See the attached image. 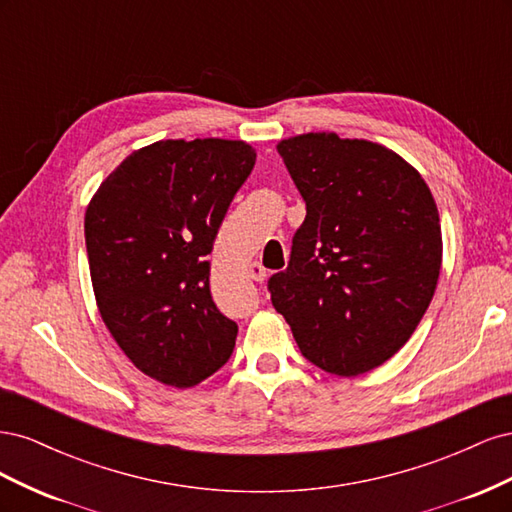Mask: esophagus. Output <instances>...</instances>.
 Wrapping results in <instances>:
<instances>
[{"mask_svg": "<svg viewBox=\"0 0 512 512\" xmlns=\"http://www.w3.org/2000/svg\"><path fill=\"white\" fill-rule=\"evenodd\" d=\"M247 273H250V277L254 282H258V284H262L267 280V271H265V267L260 265V262H250V267H247Z\"/></svg>", "mask_w": 512, "mask_h": 512, "instance_id": "34e87169", "label": "esophagus"}]
</instances>
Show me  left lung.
<instances>
[{"mask_svg":"<svg viewBox=\"0 0 512 512\" xmlns=\"http://www.w3.org/2000/svg\"><path fill=\"white\" fill-rule=\"evenodd\" d=\"M245 141H158L132 151L85 211L91 286L100 316L145 376L190 389L232 354L237 324L209 290L224 215L250 177Z\"/></svg>","mask_w":512,"mask_h":512,"instance_id":"obj_1","label":"left lung"}]
</instances>
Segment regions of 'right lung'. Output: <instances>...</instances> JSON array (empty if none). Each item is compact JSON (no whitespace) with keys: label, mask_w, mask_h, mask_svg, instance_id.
Here are the masks:
<instances>
[{"label":"right lung","mask_w":512,"mask_h":512,"mask_svg":"<svg viewBox=\"0 0 512 512\" xmlns=\"http://www.w3.org/2000/svg\"><path fill=\"white\" fill-rule=\"evenodd\" d=\"M307 215L273 307L301 354L335 376L380 367L404 346L442 267L436 200L418 170L384 145L335 132L277 143Z\"/></svg>","instance_id":"add662e5"}]
</instances>
